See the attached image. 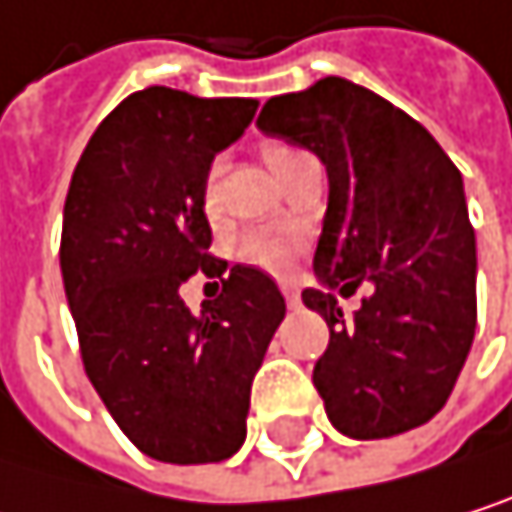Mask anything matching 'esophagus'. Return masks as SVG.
Masks as SVG:
<instances>
[{"mask_svg": "<svg viewBox=\"0 0 512 512\" xmlns=\"http://www.w3.org/2000/svg\"><path fill=\"white\" fill-rule=\"evenodd\" d=\"M280 293H284V299H287V305H290L293 311L302 305V299H299V287H296V284H280Z\"/></svg>", "mask_w": 512, "mask_h": 512, "instance_id": "1", "label": "esophagus"}]
</instances>
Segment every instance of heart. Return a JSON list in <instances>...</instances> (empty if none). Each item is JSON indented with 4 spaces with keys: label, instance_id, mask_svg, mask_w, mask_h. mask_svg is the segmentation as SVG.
I'll return each instance as SVG.
<instances>
[{
    "label": "heart",
    "instance_id": "heart-1",
    "mask_svg": "<svg viewBox=\"0 0 512 512\" xmlns=\"http://www.w3.org/2000/svg\"><path fill=\"white\" fill-rule=\"evenodd\" d=\"M287 155H293V149H284V146H271L268 149V164H280ZM204 207L213 213L216 210V170L210 173L207 180V189H204ZM302 256V232L293 225H268V228H259L253 232L244 244H241V259L262 268V271H271V274H287L293 271V265L299 262Z\"/></svg>",
    "mask_w": 512,
    "mask_h": 512
}]
</instances>
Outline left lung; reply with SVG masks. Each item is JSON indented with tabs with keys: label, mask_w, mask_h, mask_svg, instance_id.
<instances>
[{
	"label": "left lung",
	"mask_w": 512,
	"mask_h": 512,
	"mask_svg": "<svg viewBox=\"0 0 512 512\" xmlns=\"http://www.w3.org/2000/svg\"><path fill=\"white\" fill-rule=\"evenodd\" d=\"M256 127L320 158L329 180L302 302L329 326L314 366L326 415L351 440L437 415L473 345L476 238L464 180L412 115L339 75L271 97ZM373 287L345 321L332 292Z\"/></svg>",
	"instance_id": "8db88e82"
}]
</instances>
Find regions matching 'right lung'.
Returning <instances> with one entry per match:
<instances>
[{"label":"right lung","mask_w":512,"mask_h":512,"mask_svg":"<svg viewBox=\"0 0 512 512\" xmlns=\"http://www.w3.org/2000/svg\"><path fill=\"white\" fill-rule=\"evenodd\" d=\"M256 106L143 88L103 118L69 183L60 271L85 372L155 461L210 464L244 446L253 375L287 314L274 280L250 265H232L201 314L180 296L192 274L228 268L207 253L204 189Z\"/></svg>","instance_id":"obj_1"}]
</instances>
